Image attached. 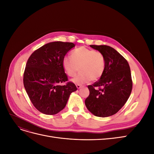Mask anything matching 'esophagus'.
<instances>
[{"label":"esophagus","mask_w":154,"mask_h":154,"mask_svg":"<svg viewBox=\"0 0 154 154\" xmlns=\"http://www.w3.org/2000/svg\"><path fill=\"white\" fill-rule=\"evenodd\" d=\"M76 87H77L78 89H79V88H82V87H82V86H81L80 85L77 84V85H76Z\"/></svg>","instance_id":"obj_1"}]
</instances>
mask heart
Segmentation results:
<instances>
[{"mask_svg":"<svg viewBox=\"0 0 154 154\" xmlns=\"http://www.w3.org/2000/svg\"><path fill=\"white\" fill-rule=\"evenodd\" d=\"M71 59L65 57L62 66L70 77L76 76L80 67V73L72 80L74 83L83 84L91 80L96 81L102 76L105 71V58L103 53L86 47H80L71 53Z\"/></svg>","mask_w":154,"mask_h":154,"instance_id":"heart-1","label":"heart"}]
</instances>
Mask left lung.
<instances>
[{"instance_id": "1", "label": "left lung", "mask_w": 154, "mask_h": 154, "mask_svg": "<svg viewBox=\"0 0 154 154\" xmlns=\"http://www.w3.org/2000/svg\"><path fill=\"white\" fill-rule=\"evenodd\" d=\"M90 46L103 53L105 67L100 80L88 85L90 94L85 103L94 116L109 117L122 108L131 94L132 80L130 66L127 60L110 46Z\"/></svg>"}]
</instances>
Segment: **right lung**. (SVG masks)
Masks as SVG:
<instances>
[{"instance_id": "obj_1", "label": "right lung", "mask_w": 154, "mask_h": 154, "mask_svg": "<svg viewBox=\"0 0 154 154\" xmlns=\"http://www.w3.org/2000/svg\"><path fill=\"white\" fill-rule=\"evenodd\" d=\"M74 46L72 42H50L35 51L27 60L23 82L31 103L40 112L58 113L71 92L77 90L74 83L68 82L62 66L65 56Z\"/></svg>"}]
</instances>
